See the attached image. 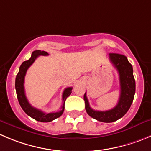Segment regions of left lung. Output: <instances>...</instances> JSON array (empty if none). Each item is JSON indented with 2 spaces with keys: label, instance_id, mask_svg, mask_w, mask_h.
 <instances>
[{
  "label": "left lung",
  "instance_id": "obj_1",
  "mask_svg": "<svg viewBox=\"0 0 151 151\" xmlns=\"http://www.w3.org/2000/svg\"><path fill=\"white\" fill-rule=\"evenodd\" d=\"M109 58L119 75L121 92L118 104L111 110L98 111L90 107L86 93L84 96L85 109L87 114L95 119L106 123L116 121L126 114L131 106L136 91V82L133 74V67L127 57L117 53H110Z\"/></svg>",
  "mask_w": 151,
  "mask_h": 151
}]
</instances>
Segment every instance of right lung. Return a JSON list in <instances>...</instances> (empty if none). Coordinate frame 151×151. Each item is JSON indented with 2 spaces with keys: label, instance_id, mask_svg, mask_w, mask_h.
<instances>
[{
  "label": "right lung",
  "instance_id": "1",
  "mask_svg": "<svg viewBox=\"0 0 151 151\" xmlns=\"http://www.w3.org/2000/svg\"><path fill=\"white\" fill-rule=\"evenodd\" d=\"M48 53L45 51L41 50H35L32 52L31 58L28 61H25L21 64L19 68V72L17 74L16 78H15V90H16L17 97H18V102L21 105V108L24 112L28 115L29 116L32 117V119H35L36 121L41 122H50L53 121L57 118L60 117L64 113V103H65L67 98L71 94L72 89L73 87H67L64 90L62 95V101L63 105L61 107V110L55 113H45L38 109L33 107L29 103L27 97H26L25 90H24V78H25L26 73L29 67L33 64L39 55H47Z\"/></svg>",
  "mask_w": 151,
  "mask_h": 151
}]
</instances>
